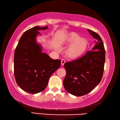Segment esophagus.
Here are the masks:
<instances>
[{
	"label": "esophagus",
	"mask_w": 120,
	"mask_h": 120,
	"mask_svg": "<svg viewBox=\"0 0 120 120\" xmlns=\"http://www.w3.org/2000/svg\"><path fill=\"white\" fill-rule=\"evenodd\" d=\"M65 63V60L64 59H63L61 60V64L63 65Z\"/></svg>",
	"instance_id": "34e87169"
}]
</instances>
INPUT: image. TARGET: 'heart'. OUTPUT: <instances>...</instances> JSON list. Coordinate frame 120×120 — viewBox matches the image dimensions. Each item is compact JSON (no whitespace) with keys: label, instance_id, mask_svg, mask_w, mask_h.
<instances>
[{"label":"heart","instance_id":"heart-1","mask_svg":"<svg viewBox=\"0 0 120 120\" xmlns=\"http://www.w3.org/2000/svg\"><path fill=\"white\" fill-rule=\"evenodd\" d=\"M65 44L70 45L67 49V54L71 58L80 57L85 52L88 46V42L86 39L81 38L73 32L68 34L66 38Z\"/></svg>","mask_w":120,"mask_h":120}]
</instances>
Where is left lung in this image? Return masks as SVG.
<instances>
[{"label": "left lung", "mask_w": 120, "mask_h": 120, "mask_svg": "<svg viewBox=\"0 0 120 120\" xmlns=\"http://www.w3.org/2000/svg\"><path fill=\"white\" fill-rule=\"evenodd\" d=\"M95 39L92 49L77 60L65 63L63 86L68 93L80 96L89 93L101 82L105 62V50L100 36L87 29Z\"/></svg>", "instance_id": "left-lung-1"}]
</instances>
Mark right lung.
I'll return each instance as SVG.
<instances>
[{
	"label": "right lung",
	"mask_w": 120,
	"mask_h": 120,
	"mask_svg": "<svg viewBox=\"0 0 120 120\" xmlns=\"http://www.w3.org/2000/svg\"><path fill=\"white\" fill-rule=\"evenodd\" d=\"M48 26H35L25 31L15 50L14 72L16 83L24 91L31 94L41 92L46 87L52 74L59 68L61 61L53 60L42 52L36 41L39 30Z\"/></svg>",
	"instance_id": "1"
}]
</instances>
